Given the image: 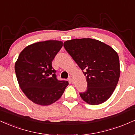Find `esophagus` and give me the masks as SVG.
Segmentation results:
<instances>
[{
	"label": "esophagus",
	"instance_id": "obj_1",
	"mask_svg": "<svg viewBox=\"0 0 135 135\" xmlns=\"http://www.w3.org/2000/svg\"><path fill=\"white\" fill-rule=\"evenodd\" d=\"M69 80L70 82V83H73V76H72V75H70V76H69Z\"/></svg>",
	"mask_w": 135,
	"mask_h": 135
}]
</instances>
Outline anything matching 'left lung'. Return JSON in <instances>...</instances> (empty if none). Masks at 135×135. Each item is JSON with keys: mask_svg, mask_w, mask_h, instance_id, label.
I'll list each match as a JSON object with an SVG mask.
<instances>
[{"mask_svg": "<svg viewBox=\"0 0 135 135\" xmlns=\"http://www.w3.org/2000/svg\"><path fill=\"white\" fill-rule=\"evenodd\" d=\"M63 46L86 76L88 89L80 93L81 98L92 105L107 101L120 76L117 52L108 45L90 38L66 41Z\"/></svg>", "mask_w": 135, "mask_h": 135, "instance_id": "8db88e82", "label": "left lung"}]
</instances>
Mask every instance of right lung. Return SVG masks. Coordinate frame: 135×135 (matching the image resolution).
Wrapping results in <instances>:
<instances>
[{"mask_svg":"<svg viewBox=\"0 0 135 135\" xmlns=\"http://www.w3.org/2000/svg\"><path fill=\"white\" fill-rule=\"evenodd\" d=\"M63 46V42L46 41L29 45L20 52L15 72L20 88L29 100L46 106L62 96L68 81L58 80L52 61Z\"/></svg>","mask_w":135,"mask_h":135,"instance_id":"obj_1","label":"right lung"}]
</instances>
